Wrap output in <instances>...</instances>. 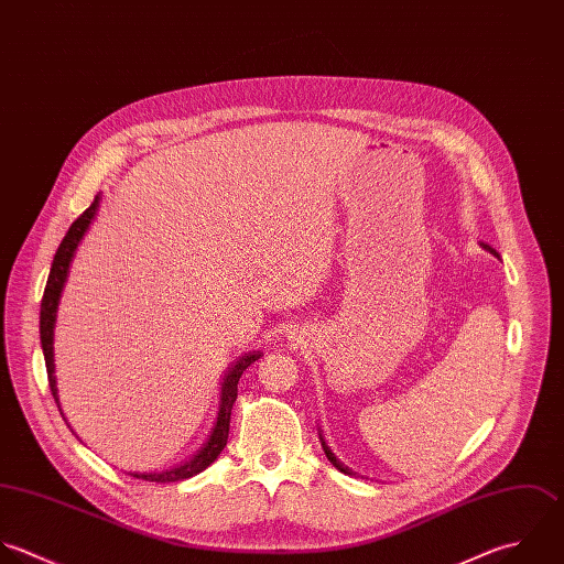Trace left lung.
I'll list each match as a JSON object with an SVG mask.
<instances>
[{"mask_svg": "<svg viewBox=\"0 0 564 564\" xmlns=\"http://www.w3.org/2000/svg\"><path fill=\"white\" fill-rule=\"evenodd\" d=\"M484 248H486V250H490V252H492V254H497V250H492V248H490V246H486V243H484ZM497 257H499V254H497ZM318 440H321V446H323V451H325V455H327V459H329V462H332V464H334V466H336V470H340V473H345V475H351V470H349V468H347V466H345V464H340V462H338V459H336V455H334V453H332V448H329V446H327V444H325V437H323V435H318Z\"/></svg>", "mask_w": 564, "mask_h": 564, "instance_id": "1", "label": "left lung"}]
</instances>
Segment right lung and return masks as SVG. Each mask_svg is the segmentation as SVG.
Listing matches in <instances>:
<instances>
[{
    "label": "right lung",
    "instance_id": "right-lung-1",
    "mask_svg": "<svg viewBox=\"0 0 564 564\" xmlns=\"http://www.w3.org/2000/svg\"><path fill=\"white\" fill-rule=\"evenodd\" d=\"M98 202L100 197L96 195L94 202L89 204V208L83 210V215H78L69 230L65 232L63 241L58 243L56 248V254H54V261H52V268H50V276H47V283H45V290H43V299H41V316H39V334H41V349H43V358H45V371H47V382H50V391H52V398L58 406V395H56V378H54V354H52V336H54V321H56V310H58V299H61V292H63V285H65V279H67V270H69V263H72V257L83 239V235L87 232L96 210H98ZM261 354L259 351H250L246 356H241L232 367L230 371L226 373V380L221 384V395H219V413H217V424L213 429V435L210 440L206 442V446L193 455V459L180 464L177 468H171V470H164V473H142V475H133L135 479H144V481H155V484H173V481H182V479H188L193 475H199L202 470H206L217 457L219 453L226 448V442H228V431H230V411H232V404L237 400V384H239V378L241 373L254 362L259 360Z\"/></svg>",
    "mask_w": 564,
    "mask_h": 564
}]
</instances>
